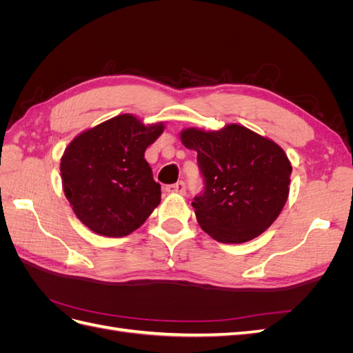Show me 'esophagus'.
Wrapping results in <instances>:
<instances>
[{
    "label": "esophagus",
    "instance_id": "34e87169",
    "mask_svg": "<svg viewBox=\"0 0 353 353\" xmlns=\"http://www.w3.org/2000/svg\"><path fill=\"white\" fill-rule=\"evenodd\" d=\"M166 191L168 193H175V194H181L184 196L187 193V187H185V183H183V181H178L176 184H170L166 187Z\"/></svg>",
    "mask_w": 353,
    "mask_h": 353
}]
</instances>
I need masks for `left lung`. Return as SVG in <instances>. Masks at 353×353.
Masks as SVG:
<instances>
[{"instance_id": "8db88e82", "label": "left lung", "mask_w": 353, "mask_h": 353, "mask_svg": "<svg viewBox=\"0 0 353 353\" xmlns=\"http://www.w3.org/2000/svg\"><path fill=\"white\" fill-rule=\"evenodd\" d=\"M181 141L197 152L205 188L191 203L203 231L221 243H245L279 218L292 165L283 148L241 125L221 131L188 128Z\"/></svg>"}]
</instances>
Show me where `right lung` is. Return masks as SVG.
<instances>
[{"instance_id": "1", "label": "right lung", "mask_w": 353, "mask_h": 353, "mask_svg": "<svg viewBox=\"0 0 353 353\" xmlns=\"http://www.w3.org/2000/svg\"><path fill=\"white\" fill-rule=\"evenodd\" d=\"M119 114L79 134L61 157L63 190L79 221L105 237H125L140 228L160 203V184L144 159L163 132Z\"/></svg>"}]
</instances>
